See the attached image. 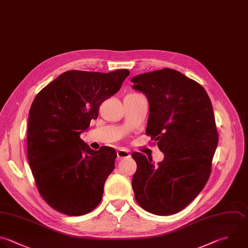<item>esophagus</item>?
I'll list each match as a JSON object with an SVG mask.
<instances>
[{
  "mask_svg": "<svg viewBox=\"0 0 248 248\" xmlns=\"http://www.w3.org/2000/svg\"><path fill=\"white\" fill-rule=\"evenodd\" d=\"M117 157H118V159H123V158L130 157L129 150H127L126 148H119L117 150Z\"/></svg>",
  "mask_w": 248,
  "mask_h": 248,
  "instance_id": "esophagus-1",
  "label": "esophagus"
}]
</instances>
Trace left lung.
I'll return each instance as SVG.
<instances>
[{
	"label": "left lung",
	"mask_w": 248,
	"mask_h": 248,
	"mask_svg": "<svg viewBox=\"0 0 248 248\" xmlns=\"http://www.w3.org/2000/svg\"><path fill=\"white\" fill-rule=\"evenodd\" d=\"M133 88L149 104L146 135L165 157L133 152L137 170L132 186L137 202L156 215L182 210L202 190L218 143L210 99L202 85L171 69L134 77Z\"/></svg>",
	"instance_id": "obj_1"
}]
</instances>
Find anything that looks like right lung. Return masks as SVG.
<instances>
[{
  "mask_svg": "<svg viewBox=\"0 0 248 248\" xmlns=\"http://www.w3.org/2000/svg\"><path fill=\"white\" fill-rule=\"evenodd\" d=\"M129 75L126 69L69 71L36 96L28 119V162L41 196L55 210L79 216L100 203L116 151L109 146L95 151L80 134Z\"/></svg>",
  "mask_w": 248,
  "mask_h": 248,
  "instance_id": "1",
  "label": "right lung"
}]
</instances>
